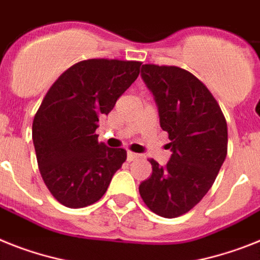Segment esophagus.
<instances>
[{
  "label": "esophagus",
  "instance_id": "obj_1",
  "mask_svg": "<svg viewBox=\"0 0 260 260\" xmlns=\"http://www.w3.org/2000/svg\"><path fill=\"white\" fill-rule=\"evenodd\" d=\"M139 157H140V154L134 153V152H128V153H126V160L128 161H135L137 160Z\"/></svg>",
  "mask_w": 260,
  "mask_h": 260
}]
</instances>
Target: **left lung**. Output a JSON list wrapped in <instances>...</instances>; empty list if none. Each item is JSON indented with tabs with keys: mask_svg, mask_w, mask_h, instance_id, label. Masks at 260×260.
<instances>
[{
	"mask_svg": "<svg viewBox=\"0 0 260 260\" xmlns=\"http://www.w3.org/2000/svg\"><path fill=\"white\" fill-rule=\"evenodd\" d=\"M141 78L153 93L172 156L165 167L150 160L152 176L139 191L157 215L180 217L214 184L228 154V124L210 91L186 70L143 64Z\"/></svg>",
	"mask_w": 260,
	"mask_h": 260,
	"instance_id": "obj_1",
	"label": "left lung"
}]
</instances>
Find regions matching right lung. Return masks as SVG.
<instances>
[{
	"label": "right lung",
	"instance_id": "add662e5",
	"mask_svg": "<svg viewBox=\"0 0 260 260\" xmlns=\"http://www.w3.org/2000/svg\"><path fill=\"white\" fill-rule=\"evenodd\" d=\"M140 62L82 60L66 70L46 93L32 121L39 172L50 193L67 208H84L103 197L126 160L95 131L140 73Z\"/></svg>",
	"mask_w": 260,
	"mask_h": 260
}]
</instances>
